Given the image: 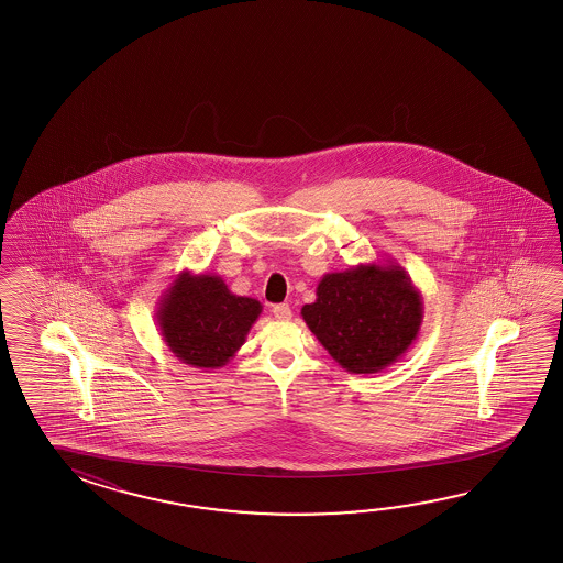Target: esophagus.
Returning <instances> with one entry per match:
<instances>
[{"label": "esophagus", "instance_id": "obj_1", "mask_svg": "<svg viewBox=\"0 0 563 563\" xmlns=\"http://www.w3.org/2000/svg\"><path fill=\"white\" fill-rule=\"evenodd\" d=\"M272 313H274V318L279 320V322H287V320L291 318V308H289L287 303H276V306L272 308Z\"/></svg>", "mask_w": 563, "mask_h": 563}]
</instances>
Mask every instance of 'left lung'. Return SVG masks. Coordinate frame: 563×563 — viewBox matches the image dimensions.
Returning <instances> with one entry per match:
<instances>
[{
    "label": "left lung",
    "instance_id": "8db88e82",
    "mask_svg": "<svg viewBox=\"0 0 563 563\" xmlns=\"http://www.w3.org/2000/svg\"><path fill=\"white\" fill-rule=\"evenodd\" d=\"M424 316L419 287L393 260L325 274L301 308L318 342L350 374H374L402 358Z\"/></svg>",
    "mask_w": 563,
    "mask_h": 563
}]
</instances>
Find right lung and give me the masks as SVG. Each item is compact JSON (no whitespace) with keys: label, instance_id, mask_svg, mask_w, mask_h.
Instances as JSON below:
<instances>
[{"label":"right lung","instance_id":"1","mask_svg":"<svg viewBox=\"0 0 563 563\" xmlns=\"http://www.w3.org/2000/svg\"><path fill=\"white\" fill-rule=\"evenodd\" d=\"M264 306L235 296L223 277L183 269L156 303L168 350L192 368H223L238 354Z\"/></svg>","mask_w":563,"mask_h":563}]
</instances>
